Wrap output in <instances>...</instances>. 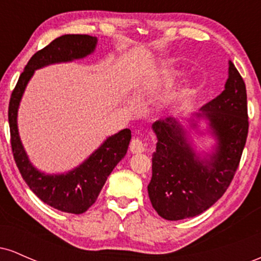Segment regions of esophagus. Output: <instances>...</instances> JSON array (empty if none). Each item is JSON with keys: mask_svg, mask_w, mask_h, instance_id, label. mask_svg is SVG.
I'll return each instance as SVG.
<instances>
[{"mask_svg": "<svg viewBox=\"0 0 261 261\" xmlns=\"http://www.w3.org/2000/svg\"><path fill=\"white\" fill-rule=\"evenodd\" d=\"M145 149V143H143L140 139H134L131 141L130 151L133 152V153H142Z\"/></svg>", "mask_w": 261, "mask_h": 261, "instance_id": "esophagus-1", "label": "esophagus"}]
</instances>
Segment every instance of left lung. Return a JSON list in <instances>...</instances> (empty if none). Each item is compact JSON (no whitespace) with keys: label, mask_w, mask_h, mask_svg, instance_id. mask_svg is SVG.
I'll return each instance as SVG.
<instances>
[{"label":"left lung","mask_w":261,"mask_h":261,"mask_svg":"<svg viewBox=\"0 0 261 261\" xmlns=\"http://www.w3.org/2000/svg\"><path fill=\"white\" fill-rule=\"evenodd\" d=\"M224 91L187 119L197 134L199 122L215 139L210 152L193 147L190 130L179 119L152 125L157 137L147 190L152 206L164 220L179 221L202 214L223 195L239 166L248 136L247 89L232 61Z\"/></svg>","instance_id":"obj_1"}]
</instances>
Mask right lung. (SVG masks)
I'll return each instance as SVG.
<instances>
[{"label":"right lung","instance_id":"1","mask_svg":"<svg viewBox=\"0 0 261 261\" xmlns=\"http://www.w3.org/2000/svg\"><path fill=\"white\" fill-rule=\"evenodd\" d=\"M97 43L98 39L91 35L66 34L35 53L19 76L8 108L12 152L23 179L41 201L67 214H83L95 202L108 176L126 154L131 131L124 128L107 137L99 147L72 170L46 174L33 166L23 147L18 131V109L35 71L49 65L85 59L94 53Z\"/></svg>","mask_w":261,"mask_h":261}]
</instances>
